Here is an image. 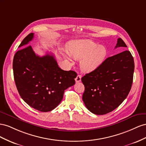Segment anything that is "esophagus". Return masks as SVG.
Masks as SVG:
<instances>
[{
	"label": "esophagus",
	"mask_w": 146,
	"mask_h": 146,
	"mask_svg": "<svg viewBox=\"0 0 146 146\" xmlns=\"http://www.w3.org/2000/svg\"><path fill=\"white\" fill-rule=\"evenodd\" d=\"M81 78H82V76L80 75V74H78V75L76 76V78H75V81L76 82H80L81 81Z\"/></svg>",
	"instance_id": "1"
}]
</instances>
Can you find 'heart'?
<instances>
[{
  "label": "heart",
  "instance_id": "heart-1",
  "mask_svg": "<svg viewBox=\"0 0 146 146\" xmlns=\"http://www.w3.org/2000/svg\"><path fill=\"white\" fill-rule=\"evenodd\" d=\"M68 48L71 57L81 60V68L85 72H91L98 68L105 61L108 54L105 46L89 40L73 41L68 44ZM70 56L65 55V57L72 61Z\"/></svg>",
  "mask_w": 146,
  "mask_h": 146
}]
</instances>
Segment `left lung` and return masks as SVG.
<instances>
[{"label":"left lung","instance_id":"left-lung-1","mask_svg":"<svg viewBox=\"0 0 146 146\" xmlns=\"http://www.w3.org/2000/svg\"><path fill=\"white\" fill-rule=\"evenodd\" d=\"M119 47H127L120 38L115 48ZM134 70V59L127 50L108 57L98 68L83 76L82 100L87 109L103 115L117 108L130 92Z\"/></svg>","mask_w":146,"mask_h":146}]
</instances>
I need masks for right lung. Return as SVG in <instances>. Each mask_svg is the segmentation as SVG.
Wrapping results in <instances>:
<instances>
[{
  "label": "right lung",
  "mask_w": 146,
  "mask_h": 146,
  "mask_svg": "<svg viewBox=\"0 0 146 146\" xmlns=\"http://www.w3.org/2000/svg\"><path fill=\"white\" fill-rule=\"evenodd\" d=\"M34 33L25 38L13 61L15 82L21 97L27 104L41 112L51 111L61 102L64 91L75 84L77 74L59 67L54 56L46 54L40 57L31 46Z\"/></svg>",
  "instance_id": "add662e5"
}]
</instances>
